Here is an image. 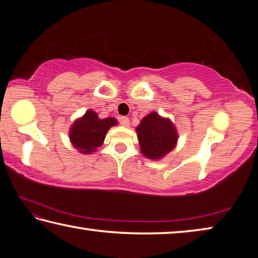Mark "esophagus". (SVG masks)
<instances>
[{
  "label": "esophagus",
  "instance_id": "34e87169",
  "mask_svg": "<svg viewBox=\"0 0 258 258\" xmlns=\"http://www.w3.org/2000/svg\"><path fill=\"white\" fill-rule=\"evenodd\" d=\"M119 123L123 125V126H125V127H128V126H130V119L127 118V117L123 116V117H120V118H119Z\"/></svg>",
  "mask_w": 258,
  "mask_h": 258
}]
</instances>
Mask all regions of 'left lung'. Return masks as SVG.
Returning a JSON list of instances; mask_svg holds the SVG:
<instances>
[{
    "label": "left lung",
    "instance_id": "obj_1",
    "mask_svg": "<svg viewBox=\"0 0 258 258\" xmlns=\"http://www.w3.org/2000/svg\"><path fill=\"white\" fill-rule=\"evenodd\" d=\"M140 149L147 158L160 159L176 146L177 133L173 123L157 112L143 117L137 127Z\"/></svg>",
    "mask_w": 258,
    "mask_h": 258
}]
</instances>
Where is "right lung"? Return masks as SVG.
<instances>
[{
  "label": "right lung",
  "mask_w": 258,
  "mask_h": 258,
  "mask_svg": "<svg viewBox=\"0 0 258 258\" xmlns=\"http://www.w3.org/2000/svg\"><path fill=\"white\" fill-rule=\"evenodd\" d=\"M117 125V120L111 117L100 119L98 113L87 110L82 118H78L69 131L71 142L82 154H91L102 146L108 130Z\"/></svg>",
  "instance_id": "1"
}]
</instances>
